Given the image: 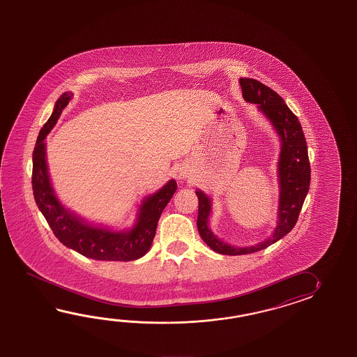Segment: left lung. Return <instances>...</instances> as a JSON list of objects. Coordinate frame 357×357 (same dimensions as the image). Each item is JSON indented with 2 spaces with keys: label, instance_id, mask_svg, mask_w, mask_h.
Returning <instances> with one entry per match:
<instances>
[{
  "label": "left lung",
  "instance_id": "left-lung-1",
  "mask_svg": "<svg viewBox=\"0 0 357 357\" xmlns=\"http://www.w3.org/2000/svg\"><path fill=\"white\" fill-rule=\"evenodd\" d=\"M240 85L246 102L258 105V108L272 122L281 139V153L278 162L280 177V206L278 223L273 235L268 240L254 246L237 248L220 241L208 227V220L212 211L211 197L202 190H197L199 212L197 226L200 237L212 250L223 255H245L263 250L272 243L281 240L296 225L305 197L310 186V162L307 155V145L303 135L301 123L289 109L284 100L275 91L255 79L241 77Z\"/></svg>",
  "mask_w": 357,
  "mask_h": 357
}]
</instances>
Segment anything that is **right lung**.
Here are the masks:
<instances>
[{
	"instance_id": "add662e5",
	"label": "right lung",
	"mask_w": 357,
	"mask_h": 357,
	"mask_svg": "<svg viewBox=\"0 0 357 357\" xmlns=\"http://www.w3.org/2000/svg\"><path fill=\"white\" fill-rule=\"evenodd\" d=\"M71 93H63L54 105V112L39 131L33 151V195L39 211L45 215L54 236L65 246L77 251L86 258L107 261H130L145 255L152 246L153 238L165 206L174 197L177 183L169 181L155 194L145 197L139 208L137 220L129 231H112L96 227L70 212L54 195L50 181L46 162L47 134L52 130L61 112L68 106Z\"/></svg>"
}]
</instances>
